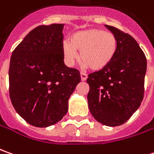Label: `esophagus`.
Instances as JSON below:
<instances>
[{"mask_svg": "<svg viewBox=\"0 0 154 154\" xmlns=\"http://www.w3.org/2000/svg\"><path fill=\"white\" fill-rule=\"evenodd\" d=\"M87 74H85L83 72H81V79H82V81H85L87 79Z\"/></svg>", "mask_w": 154, "mask_h": 154, "instance_id": "obj_1", "label": "esophagus"}]
</instances>
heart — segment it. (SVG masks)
I'll return each mask as SVG.
<instances>
[{
	"label": "heart",
	"instance_id": "b5f03b06",
	"mask_svg": "<svg viewBox=\"0 0 154 154\" xmlns=\"http://www.w3.org/2000/svg\"><path fill=\"white\" fill-rule=\"evenodd\" d=\"M118 49V40L111 32L100 29L80 30L72 35L70 41L62 46L64 60L67 66H72L79 58L83 66L99 71L108 66ZM80 51L78 54L77 50Z\"/></svg>",
	"mask_w": 154,
	"mask_h": 154
}]
</instances>
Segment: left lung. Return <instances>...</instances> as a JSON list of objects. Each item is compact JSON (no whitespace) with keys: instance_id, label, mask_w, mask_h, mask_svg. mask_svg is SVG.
I'll return each mask as SVG.
<instances>
[{"instance_id":"8db88e82","label":"left lung","mask_w":154,"mask_h":154,"mask_svg":"<svg viewBox=\"0 0 154 154\" xmlns=\"http://www.w3.org/2000/svg\"><path fill=\"white\" fill-rule=\"evenodd\" d=\"M105 26L116 36L118 49L108 66L88 76L87 98L94 119L114 127L130 119L143 100L146 59L130 35Z\"/></svg>"}]
</instances>
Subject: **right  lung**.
Wrapping results in <instances>:
<instances>
[{"label": "right lung", "instance_id": "1", "mask_svg": "<svg viewBox=\"0 0 154 154\" xmlns=\"http://www.w3.org/2000/svg\"><path fill=\"white\" fill-rule=\"evenodd\" d=\"M64 24L33 29L12 54L9 94L15 111L28 124L45 128L60 121L81 81L77 69L64 63Z\"/></svg>", "mask_w": 154, "mask_h": 154}]
</instances>
